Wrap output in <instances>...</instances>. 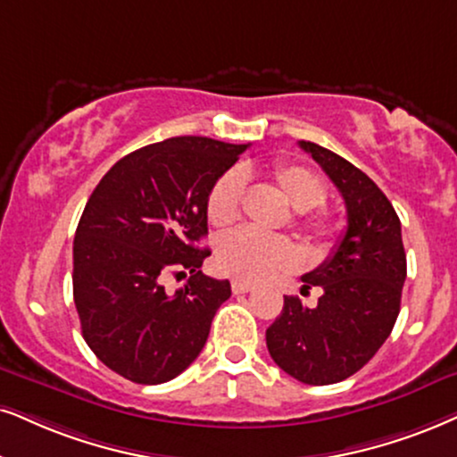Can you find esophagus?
<instances>
[{
	"mask_svg": "<svg viewBox=\"0 0 457 457\" xmlns=\"http://www.w3.org/2000/svg\"><path fill=\"white\" fill-rule=\"evenodd\" d=\"M253 288H255V285H253V282H245V280H234L232 282V291L236 293V295H238V293L253 291Z\"/></svg>",
	"mask_w": 457,
	"mask_h": 457,
	"instance_id": "34e87169",
	"label": "esophagus"
}]
</instances>
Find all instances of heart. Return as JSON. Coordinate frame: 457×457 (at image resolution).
<instances>
[{"label": "heart", "instance_id": "heart-1", "mask_svg": "<svg viewBox=\"0 0 457 457\" xmlns=\"http://www.w3.org/2000/svg\"><path fill=\"white\" fill-rule=\"evenodd\" d=\"M270 179L274 181L282 198L291 209L297 211L295 223L302 225L319 238L331 232V225L319 215H312V209H319L327 200L325 181L314 170L299 164L278 162L270 169ZM242 195H245V177L240 170H228L212 183L206 198V217L215 228H228L238 221ZM217 265L223 274L234 276L236 280H262L274 271L288 270L297 263L299 251L287 236L262 234L255 229H238L225 236L217 245Z\"/></svg>", "mask_w": 457, "mask_h": 457}]
</instances>
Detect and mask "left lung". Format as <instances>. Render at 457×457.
<instances>
[{"label": "left lung", "instance_id": "1", "mask_svg": "<svg viewBox=\"0 0 457 457\" xmlns=\"http://www.w3.org/2000/svg\"><path fill=\"white\" fill-rule=\"evenodd\" d=\"M339 189L348 228L325 263L303 274V288H322L314 308L285 297L265 331L270 356L282 371L310 386L337 384L382 348L401 312L407 255L401 221L382 189L342 155L299 141Z\"/></svg>", "mask_w": 457, "mask_h": 457}]
</instances>
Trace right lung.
Segmentation results:
<instances>
[{
    "mask_svg": "<svg viewBox=\"0 0 457 457\" xmlns=\"http://www.w3.org/2000/svg\"><path fill=\"white\" fill-rule=\"evenodd\" d=\"M248 145L172 137L124 155L86 202L73 240V302L96 358L135 384H164L204 348L232 295L200 271L211 255L206 198ZM190 271L187 287L163 288Z\"/></svg>",
    "mask_w": 457,
    "mask_h": 457,
    "instance_id": "right-lung-1",
    "label": "right lung"
}]
</instances>
